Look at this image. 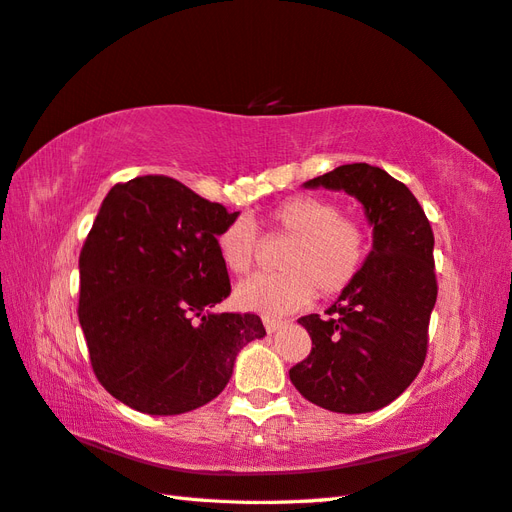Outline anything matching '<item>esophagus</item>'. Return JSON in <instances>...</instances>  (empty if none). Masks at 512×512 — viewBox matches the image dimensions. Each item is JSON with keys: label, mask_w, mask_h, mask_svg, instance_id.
<instances>
[{"label": "esophagus", "mask_w": 512, "mask_h": 512, "mask_svg": "<svg viewBox=\"0 0 512 512\" xmlns=\"http://www.w3.org/2000/svg\"><path fill=\"white\" fill-rule=\"evenodd\" d=\"M263 324H265L267 333H276L282 326V320H278V317H263Z\"/></svg>", "instance_id": "esophagus-1"}]
</instances>
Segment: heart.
I'll return each instance as SVG.
<instances>
[{
    "mask_svg": "<svg viewBox=\"0 0 512 512\" xmlns=\"http://www.w3.org/2000/svg\"><path fill=\"white\" fill-rule=\"evenodd\" d=\"M260 225L289 238L278 256V274L245 280L234 302L245 311L267 315L302 309L313 293L328 300L344 293L368 258V234L357 219L342 214L335 201L317 195H293L271 206ZM217 252L225 269L247 276L260 252V234L247 217L227 223L217 234Z\"/></svg>",
    "mask_w": 512,
    "mask_h": 512,
    "instance_id": "obj_1",
    "label": "heart"
}]
</instances>
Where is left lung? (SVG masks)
<instances>
[{"label":"left lung","instance_id":"8db88e82","mask_svg":"<svg viewBox=\"0 0 512 512\" xmlns=\"http://www.w3.org/2000/svg\"><path fill=\"white\" fill-rule=\"evenodd\" d=\"M304 186L357 197L374 227V249L328 317L298 320L313 346L289 370L291 383L324 410H381L405 392L427 357L438 295L434 232L410 188L379 166L344 164Z\"/></svg>","mask_w":512,"mask_h":512}]
</instances>
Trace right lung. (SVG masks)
<instances>
[{
	"label": "right lung",
	"mask_w": 512,
	"mask_h": 512,
	"mask_svg": "<svg viewBox=\"0 0 512 512\" xmlns=\"http://www.w3.org/2000/svg\"><path fill=\"white\" fill-rule=\"evenodd\" d=\"M236 217L166 175L120 181L102 201L78 258V322L96 379L124 405L197 410L265 335L256 313L208 311L232 291L217 234Z\"/></svg>",
	"instance_id": "right-lung-1"
}]
</instances>
